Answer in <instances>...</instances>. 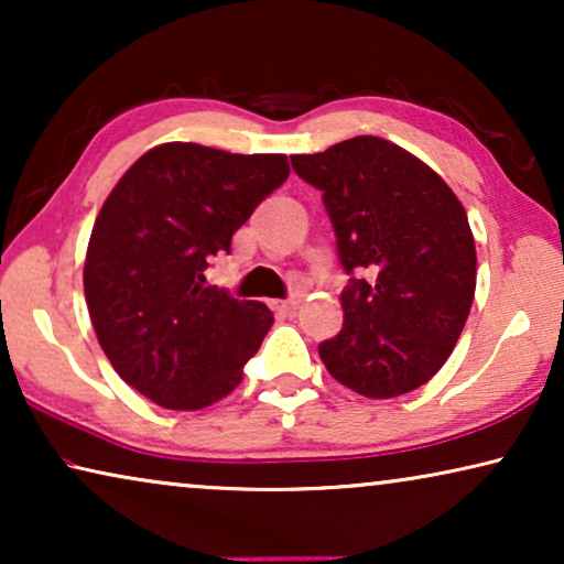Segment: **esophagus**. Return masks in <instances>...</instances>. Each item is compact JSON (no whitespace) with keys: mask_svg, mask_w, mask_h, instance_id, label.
Returning <instances> with one entry per match:
<instances>
[{"mask_svg":"<svg viewBox=\"0 0 564 564\" xmlns=\"http://www.w3.org/2000/svg\"><path fill=\"white\" fill-rule=\"evenodd\" d=\"M297 300H274L272 303V307L280 315H295V311H297Z\"/></svg>","mask_w":564,"mask_h":564,"instance_id":"1","label":"esophagus"}]
</instances>
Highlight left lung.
I'll return each instance as SVG.
<instances>
[{"instance_id": "1", "label": "left lung", "mask_w": 564, "mask_h": 564, "mask_svg": "<svg viewBox=\"0 0 564 564\" xmlns=\"http://www.w3.org/2000/svg\"><path fill=\"white\" fill-rule=\"evenodd\" d=\"M323 192L349 274L344 328L318 346L344 388L384 400L426 384L454 351L477 282L475 238L457 195L429 164L377 135L292 156Z\"/></svg>"}]
</instances>
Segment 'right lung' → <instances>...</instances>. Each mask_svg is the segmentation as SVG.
Segmentation results:
<instances>
[{
    "label": "right lung",
    "mask_w": 564,
    "mask_h": 564,
    "mask_svg": "<svg viewBox=\"0 0 564 564\" xmlns=\"http://www.w3.org/2000/svg\"><path fill=\"white\" fill-rule=\"evenodd\" d=\"M288 174L284 153L174 141L145 151L105 199L84 297L115 372L156 405L199 411L243 380L274 315L207 288L205 269Z\"/></svg>",
    "instance_id": "right-lung-1"
}]
</instances>
